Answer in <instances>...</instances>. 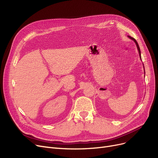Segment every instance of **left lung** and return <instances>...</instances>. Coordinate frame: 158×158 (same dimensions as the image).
Segmentation results:
<instances>
[{"label": "left lung", "instance_id": "obj_1", "mask_svg": "<svg viewBox=\"0 0 158 158\" xmlns=\"http://www.w3.org/2000/svg\"><path fill=\"white\" fill-rule=\"evenodd\" d=\"M130 39H131V40H133L134 41H135V43L136 44V47H137V48H138V52H139V57H140V59L142 60V57H141V51H140V48H139V45H138V42L136 41V40L134 38H132V37H131L130 36H128Z\"/></svg>", "mask_w": 158, "mask_h": 158}]
</instances>
